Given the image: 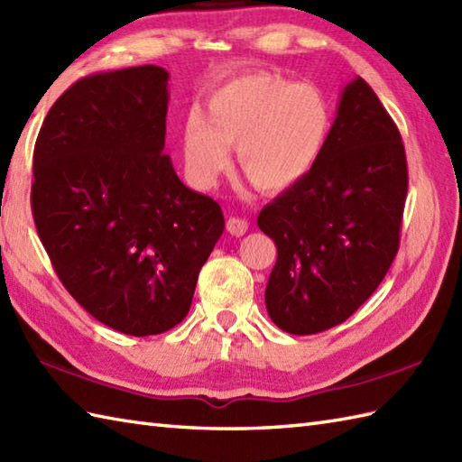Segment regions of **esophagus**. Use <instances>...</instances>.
<instances>
[{"label":"esophagus","instance_id":"obj_1","mask_svg":"<svg viewBox=\"0 0 462 462\" xmlns=\"http://www.w3.org/2000/svg\"><path fill=\"white\" fill-rule=\"evenodd\" d=\"M248 220H244V218H236V216H230L228 220H226V230H228L232 236H236V238H240V236H244V234L248 232Z\"/></svg>","mask_w":462,"mask_h":462}]
</instances>
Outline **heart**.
Segmentation results:
<instances>
[{"mask_svg":"<svg viewBox=\"0 0 462 462\" xmlns=\"http://www.w3.org/2000/svg\"><path fill=\"white\" fill-rule=\"evenodd\" d=\"M331 131L328 101L311 85L266 71L238 73L206 97V115L192 109L182 123V156L190 179L214 186L236 144L246 179L282 192L306 179Z\"/></svg>","mask_w":462,"mask_h":462,"instance_id":"obj_1","label":"heart"}]
</instances>
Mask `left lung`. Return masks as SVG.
I'll return each mask as SVG.
<instances>
[{"label": "left lung", "instance_id": "8db88e82", "mask_svg": "<svg viewBox=\"0 0 462 462\" xmlns=\"http://www.w3.org/2000/svg\"><path fill=\"white\" fill-rule=\"evenodd\" d=\"M407 186L397 125L356 77L316 166L258 216L278 248L266 308L280 329L339 326L377 290L397 256Z\"/></svg>", "mask_w": 462, "mask_h": 462}]
</instances>
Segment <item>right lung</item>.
<instances>
[{
    "mask_svg": "<svg viewBox=\"0 0 462 462\" xmlns=\"http://www.w3.org/2000/svg\"><path fill=\"white\" fill-rule=\"evenodd\" d=\"M169 73L87 75L49 109L33 151L32 212L67 291L105 326L146 337L190 310L224 232L218 202L164 154Z\"/></svg>",
    "mask_w": 462,
    "mask_h": 462,
    "instance_id": "right-lung-1",
    "label": "right lung"
}]
</instances>
